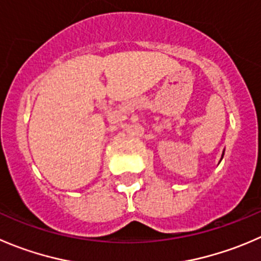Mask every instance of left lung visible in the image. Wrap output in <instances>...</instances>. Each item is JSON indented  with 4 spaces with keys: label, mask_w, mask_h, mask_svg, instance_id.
<instances>
[{
    "label": "left lung",
    "mask_w": 261,
    "mask_h": 261,
    "mask_svg": "<svg viewBox=\"0 0 261 261\" xmlns=\"http://www.w3.org/2000/svg\"><path fill=\"white\" fill-rule=\"evenodd\" d=\"M223 155H224V151H223V154H222V158H223ZM222 158H221V161H222Z\"/></svg>",
    "instance_id": "obj_1"
}]
</instances>
